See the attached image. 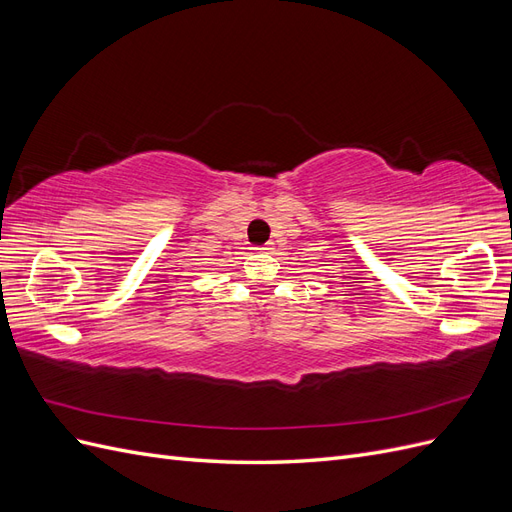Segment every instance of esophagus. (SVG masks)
<instances>
[{
    "instance_id": "34e87169",
    "label": "esophagus",
    "mask_w": 512,
    "mask_h": 512,
    "mask_svg": "<svg viewBox=\"0 0 512 512\" xmlns=\"http://www.w3.org/2000/svg\"><path fill=\"white\" fill-rule=\"evenodd\" d=\"M256 250H260V252H269V250H273V243H265V245H260V247H256Z\"/></svg>"
}]
</instances>
